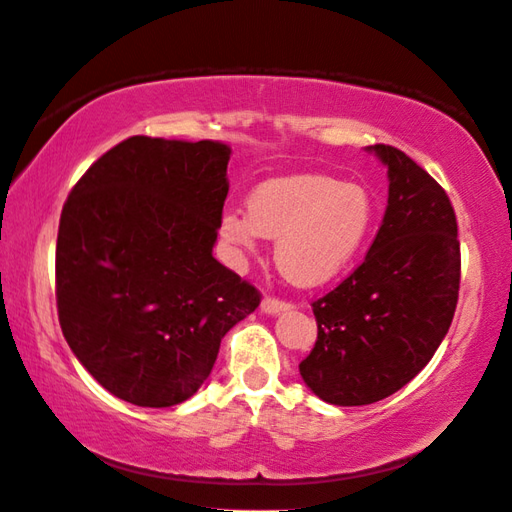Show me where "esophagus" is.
Masks as SVG:
<instances>
[{
	"label": "esophagus",
	"mask_w": 512,
	"mask_h": 512,
	"mask_svg": "<svg viewBox=\"0 0 512 512\" xmlns=\"http://www.w3.org/2000/svg\"><path fill=\"white\" fill-rule=\"evenodd\" d=\"M289 307H292V305L285 303V301H278V298H265V301L260 303V312L276 316V314H283V312H287Z\"/></svg>",
	"instance_id": "obj_1"
}]
</instances>
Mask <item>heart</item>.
<instances>
[{
	"instance_id": "heart-1",
	"label": "heart",
	"mask_w": 512,
	"mask_h": 512,
	"mask_svg": "<svg viewBox=\"0 0 512 512\" xmlns=\"http://www.w3.org/2000/svg\"><path fill=\"white\" fill-rule=\"evenodd\" d=\"M374 200L368 189L325 173L269 178L249 194L247 216L225 211L220 236L243 252L276 238V265L289 281L318 287L343 274L368 243Z\"/></svg>"
}]
</instances>
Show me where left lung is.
Wrapping results in <instances>:
<instances>
[{
	"label": "left lung",
	"mask_w": 512,
	"mask_h": 512,
	"mask_svg": "<svg viewBox=\"0 0 512 512\" xmlns=\"http://www.w3.org/2000/svg\"><path fill=\"white\" fill-rule=\"evenodd\" d=\"M388 169V207L363 263L312 303L318 339L298 365L332 406H368L410 383L446 339L459 296L457 218L406 153L365 147Z\"/></svg>",
	"instance_id": "left-lung-1"
}]
</instances>
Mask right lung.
<instances>
[{"label":"right lung","instance_id":"1","mask_svg":"<svg viewBox=\"0 0 512 512\" xmlns=\"http://www.w3.org/2000/svg\"><path fill=\"white\" fill-rule=\"evenodd\" d=\"M231 149L133 136L77 180L55 249L64 339L113 397L171 408L194 397L223 336L260 294L214 245Z\"/></svg>","mask_w":512,"mask_h":512}]
</instances>
